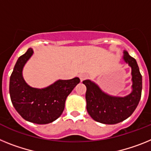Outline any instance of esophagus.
I'll return each mask as SVG.
<instances>
[{"instance_id":"1","label":"esophagus","mask_w":151,"mask_h":151,"mask_svg":"<svg viewBox=\"0 0 151 151\" xmlns=\"http://www.w3.org/2000/svg\"><path fill=\"white\" fill-rule=\"evenodd\" d=\"M79 77L80 79H81V81H84V80H86V78H88V75L86 74H81L79 75Z\"/></svg>"}]
</instances>
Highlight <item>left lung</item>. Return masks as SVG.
Listing matches in <instances>:
<instances>
[{
  "mask_svg": "<svg viewBox=\"0 0 151 151\" xmlns=\"http://www.w3.org/2000/svg\"><path fill=\"white\" fill-rule=\"evenodd\" d=\"M122 60L132 68V92L125 96H116L105 93L90 80H85L86 110L95 121L106 124L121 122L132 115L141 99L142 76L136 60L123 52Z\"/></svg>",
  "mask_w": 151,
  "mask_h": 151,
  "instance_id": "left-lung-1",
  "label": "left lung"
}]
</instances>
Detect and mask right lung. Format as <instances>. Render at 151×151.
Listing matches in <instances>:
<instances>
[{"mask_svg": "<svg viewBox=\"0 0 151 151\" xmlns=\"http://www.w3.org/2000/svg\"><path fill=\"white\" fill-rule=\"evenodd\" d=\"M33 49L18 58L10 78V96L17 112L27 121L39 124H48L59 118L65 109L68 96L80 83L79 77L58 80L45 88L32 87L25 81L23 70Z\"/></svg>", "mask_w": 151, "mask_h": 151, "instance_id": "obj_1", "label": "right lung"}]
</instances>
